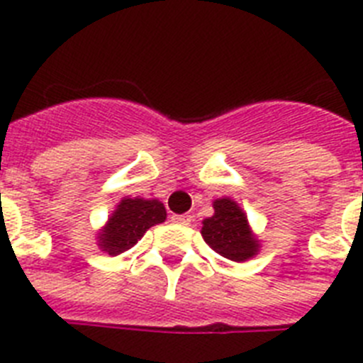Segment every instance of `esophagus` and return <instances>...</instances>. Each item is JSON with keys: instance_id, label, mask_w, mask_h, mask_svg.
Listing matches in <instances>:
<instances>
[{"instance_id": "esophagus-1", "label": "esophagus", "mask_w": 363, "mask_h": 363, "mask_svg": "<svg viewBox=\"0 0 363 363\" xmlns=\"http://www.w3.org/2000/svg\"><path fill=\"white\" fill-rule=\"evenodd\" d=\"M171 220L174 221V223H179V225H189L192 221V216L191 214H172Z\"/></svg>"}]
</instances>
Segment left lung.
I'll return each mask as SVG.
<instances>
[{"mask_svg": "<svg viewBox=\"0 0 363 363\" xmlns=\"http://www.w3.org/2000/svg\"><path fill=\"white\" fill-rule=\"evenodd\" d=\"M214 214L205 218L201 236L205 243L233 262H245L258 255L259 242L251 233L245 213L230 198H218L213 203Z\"/></svg>", "mask_w": 363, "mask_h": 363, "instance_id": "left-lung-1", "label": "left lung"}]
</instances>
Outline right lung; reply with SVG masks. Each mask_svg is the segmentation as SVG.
Instances as JSON below:
<instances>
[{"mask_svg": "<svg viewBox=\"0 0 363 363\" xmlns=\"http://www.w3.org/2000/svg\"><path fill=\"white\" fill-rule=\"evenodd\" d=\"M167 211L162 201L143 198H123L108 218L107 225L98 234V245L111 256L129 251L142 240L147 229L162 223Z\"/></svg>", "mask_w": 363, "mask_h": 363, "instance_id": "obj_1", "label": "right lung"}]
</instances>
